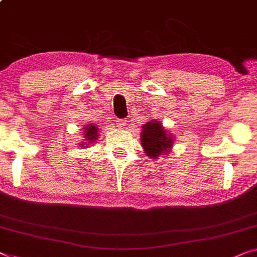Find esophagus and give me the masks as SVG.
<instances>
[{
    "instance_id": "1",
    "label": "esophagus",
    "mask_w": 257,
    "mask_h": 257,
    "mask_svg": "<svg viewBox=\"0 0 257 257\" xmlns=\"http://www.w3.org/2000/svg\"><path fill=\"white\" fill-rule=\"evenodd\" d=\"M117 125L119 128H125L126 125H127V121H126V119H119L117 120Z\"/></svg>"
}]
</instances>
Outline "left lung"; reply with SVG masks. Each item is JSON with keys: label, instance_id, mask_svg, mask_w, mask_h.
<instances>
[{"label": "left lung", "instance_id": "1", "mask_svg": "<svg viewBox=\"0 0 257 257\" xmlns=\"http://www.w3.org/2000/svg\"><path fill=\"white\" fill-rule=\"evenodd\" d=\"M175 137L167 131L160 120H150L141 126L140 143L143 150L150 159L158 160L173 150Z\"/></svg>", "mask_w": 257, "mask_h": 257}]
</instances>
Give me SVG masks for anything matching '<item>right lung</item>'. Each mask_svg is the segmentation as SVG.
Segmentation results:
<instances>
[{
	"label": "right lung",
	"mask_w": 257,
	"mask_h": 257,
	"mask_svg": "<svg viewBox=\"0 0 257 257\" xmlns=\"http://www.w3.org/2000/svg\"><path fill=\"white\" fill-rule=\"evenodd\" d=\"M83 131V139L82 141H80V144L77 146L83 147V148H88L89 145L95 144L98 139V127L96 124H88L83 126L82 128Z\"/></svg>",
	"instance_id": "1"
}]
</instances>
